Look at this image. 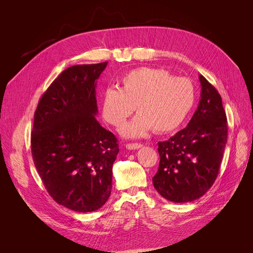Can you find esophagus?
Instances as JSON below:
<instances>
[{
	"label": "esophagus",
	"instance_id": "1",
	"mask_svg": "<svg viewBox=\"0 0 253 253\" xmlns=\"http://www.w3.org/2000/svg\"><path fill=\"white\" fill-rule=\"evenodd\" d=\"M143 145L142 144H138V143H134V144H126V148L128 150H136L141 148Z\"/></svg>",
	"mask_w": 253,
	"mask_h": 253
}]
</instances>
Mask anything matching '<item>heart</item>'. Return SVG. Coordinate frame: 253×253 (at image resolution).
Masks as SVG:
<instances>
[{
	"label": "heart",
	"instance_id": "obj_1",
	"mask_svg": "<svg viewBox=\"0 0 253 253\" xmlns=\"http://www.w3.org/2000/svg\"><path fill=\"white\" fill-rule=\"evenodd\" d=\"M121 88L107 89L102 98V115L113 126H121L133 113L137 116L124 125L121 133L138 138L151 129L157 134L175 131L190 113L195 102L193 83L174 78L161 69L143 67L127 73Z\"/></svg>",
	"mask_w": 253,
	"mask_h": 253
}]
</instances>
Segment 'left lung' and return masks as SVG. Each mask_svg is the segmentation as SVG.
Returning <instances> with one entry per match:
<instances>
[{
	"mask_svg": "<svg viewBox=\"0 0 253 253\" xmlns=\"http://www.w3.org/2000/svg\"><path fill=\"white\" fill-rule=\"evenodd\" d=\"M200 100L188 125L158 143L159 168L152 181L165 199L200 198L214 183L227 142V120L219 93L202 75Z\"/></svg>",
	"mask_w": 253,
	"mask_h": 253,
	"instance_id": "left-lung-1",
	"label": "left lung"
}]
</instances>
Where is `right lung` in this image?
Here are the masks:
<instances>
[{"label": "right lung", "mask_w": 253, "mask_h": 253, "mask_svg": "<svg viewBox=\"0 0 253 253\" xmlns=\"http://www.w3.org/2000/svg\"><path fill=\"white\" fill-rule=\"evenodd\" d=\"M107 64L76 65L63 71L34 115L35 166L52 198L77 212L98 210L111 194L117 139L95 117L97 80Z\"/></svg>", "instance_id": "right-lung-1"}]
</instances>
